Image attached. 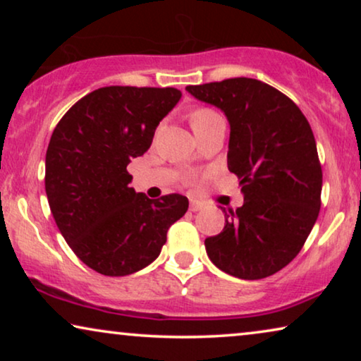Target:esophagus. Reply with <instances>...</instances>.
<instances>
[{
	"instance_id": "obj_1",
	"label": "esophagus",
	"mask_w": 361,
	"mask_h": 361,
	"mask_svg": "<svg viewBox=\"0 0 361 361\" xmlns=\"http://www.w3.org/2000/svg\"><path fill=\"white\" fill-rule=\"evenodd\" d=\"M204 209V204L199 200H190V212H199Z\"/></svg>"
}]
</instances>
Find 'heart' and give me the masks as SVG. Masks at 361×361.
Masks as SVG:
<instances>
[{
    "label": "heart",
    "instance_id": "heart-1",
    "mask_svg": "<svg viewBox=\"0 0 361 361\" xmlns=\"http://www.w3.org/2000/svg\"><path fill=\"white\" fill-rule=\"evenodd\" d=\"M219 118L221 116L215 110H212V108H197V110L190 115V125L197 133L199 130H202V128L210 125L212 121L219 120Z\"/></svg>",
    "mask_w": 361,
    "mask_h": 361
}]
</instances>
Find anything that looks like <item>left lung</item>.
<instances>
[{
    "mask_svg": "<svg viewBox=\"0 0 361 361\" xmlns=\"http://www.w3.org/2000/svg\"><path fill=\"white\" fill-rule=\"evenodd\" d=\"M185 90L228 118V169L245 195L235 212L224 210L225 226L205 240L207 255L235 278H268L298 256L319 216L322 167L307 118L289 97L256 78Z\"/></svg>",
    "mask_w": 361,
    "mask_h": 361,
    "instance_id": "1",
    "label": "left lung"
}]
</instances>
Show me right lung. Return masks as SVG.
Listing matches in <instances>:
<instances>
[{
	"label": "right lung",
	"instance_id": "right-lung-1",
	"mask_svg": "<svg viewBox=\"0 0 361 361\" xmlns=\"http://www.w3.org/2000/svg\"><path fill=\"white\" fill-rule=\"evenodd\" d=\"M172 87H103L80 98L54 130L46 194L80 261L105 276L146 268L189 209L180 194L147 199L130 187L131 159L149 149L159 121L180 100Z\"/></svg>",
	"mask_w": 361,
	"mask_h": 361
}]
</instances>
